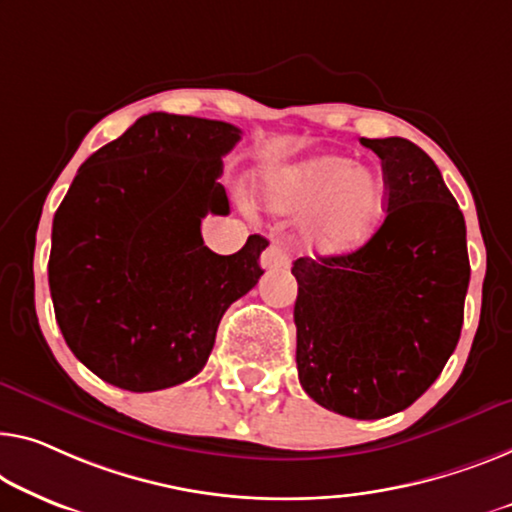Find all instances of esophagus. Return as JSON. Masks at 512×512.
<instances>
[{
    "label": "esophagus",
    "mask_w": 512,
    "mask_h": 512,
    "mask_svg": "<svg viewBox=\"0 0 512 512\" xmlns=\"http://www.w3.org/2000/svg\"><path fill=\"white\" fill-rule=\"evenodd\" d=\"M259 262H262V269L276 271V269H287L289 257H287V253L280 246H276V243H271V246L262 253V259H259Z\"/></svg>",
    "instance_id": "34e87169"
}]
</instances>
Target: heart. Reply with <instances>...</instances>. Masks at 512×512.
I'll return each instance as SVG.
<instances>
[{"mask_svg":"<svg viewBox=\"0 0 512 512\" xmlns=\"http://www.w3.org/2000/svg\"><path fill=\"white\" fill-rule=\"evenodd\" d=\"M262 200L280 216H305L303 243L326 257L363 248L386 216L384 181L345 156H317L273 170Z\"/></svg>","mask_w":512,"mask_h":512,"instance_id":"obj_1","label":"heart"}]
</instances>
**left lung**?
I'll return each instance as SVG.
<instances>
[{
  "mask_svg": "<svg viewBox=\"0 0 512 512\" xmlns=\"http://www.w3.org/2000/svg\"><path fill=\"white\" fill-rule=\"evenodd\" d=\"M361 144L381 158L386 218L354 253L296 259L294 324L303 391L372 421L407 409L441 375L471 269L464 216L434 160L404 137Z\"/></svg>",
  "mask_w": 512,
  "mask_h": 512,
  "instance_id": "1",
  "label": "left lung"
}]
</instances>
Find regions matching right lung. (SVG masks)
<instances>
[{"label": "right lung", "mask_w": 512, "mask_h": 512, "mask_svg": "<svg viewBox=\"0 0 512 512\" xmlns=\"http://www.w3.org/2000/svg\"><path fill=\"white\" fill-rule=\"evenodd\" d=\"M239 140L225 121L151 112L75 174L52 220L50 294L66 345L108 384L193 379L225 310L264 273L259 234L216 255L200 232L207 213H230L218 177Z\"/></svg>", "instance_id": "obj_1"}]
</instances>
